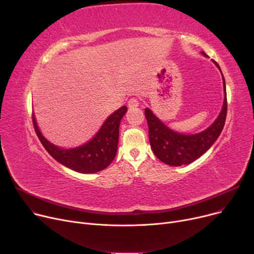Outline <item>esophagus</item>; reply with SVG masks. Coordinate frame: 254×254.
Here are the masks:
<instances>
[{
  "instance_id": "1",
  "label": "esophagus",
  "mask_w": 254,
  "mask_h": 254,
  "mask_svg": "<svg viewBox=\"0 0 254 254\" xmlns=\"http://www.w3.org/2000/svg\"><path fill=\"white\" fill-rule=\"evenodd\" d=\"M127 106H128V108H130V109L137 108V107L139 106V101L137 99H135V98H131V99L128 100Z\"/></svg>"
}]
</instances>
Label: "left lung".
Here are the masks:
<instances>
[{"instance_id":"1","label":"left lung","mask_w":254,"mask_h":254,"mask_svg":"<svg viewBox=\"0 0 254 254\" xmlns=\"http://www.w3.org/2000/svg\"><path fill=\"white\" fill-rule=\"evenodd\" d=\"M201 53L204 57L208 58L204 51ZM212 62L215 64L221 73L224 99L220 113L214 120V123L206 129L195 132V134H183V132L170 128L149 108H145V116L147 119L149 128L151 149L159 161L167 165L179 167L191 164L210 149L223 129L226 109H228L225 80L218 64L215 61Z\"/></svg>"}]
</instances>
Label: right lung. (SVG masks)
I'll return each instance as SVG.
<instances>
[{
  "instance_id": "1",
  "label": "right lung",
  "mask_w": 254,
  "mask_h": 254,
  "mask_svg": "<svg viewBox=\"0 0 254 254\" xmlns=\"http://www.w3.org/2000/svg\"><path fill=\"white\" fill-rule=\"evenodd\" d=\"M127 111V106L120 107L106 118L97 134L89 141L72 148H63L48 141L40 130L34 114L33 124L44 148L57 162L75 172L92 174L106 169L114 159L118 147L120 120Z\"/></svg>"
}]
</instances>
